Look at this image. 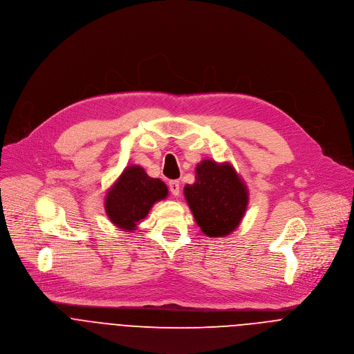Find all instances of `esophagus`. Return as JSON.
<instances>
[{"instance_id":"esophagus-1","label":"esophagus","mask_w":354,"mask_h":354,"mask_svg":"<svg viewBox=\"0 0 354 354\" xmlns=\"http://www.w3.org/2000/svg\"><path fill=\"white\" fill-rule=\"evenodd\" d=\"M168 186H169V192L174 196H179V193H180V182L179 180H171L168 183Z\"/></svg>"}]
</instances>
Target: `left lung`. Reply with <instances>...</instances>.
<instances>
[{
  "mask_svg": "<svg viewBox=\"0 0 354 354\" xmlns=\"http://www.w3.org/2000/svg\"><path fill=\"white\" fill-rule=\"evenodd\" d=\"M183 193L201 232L215 239L234 232L248 205V189L229 162L203 160Z\"/></svg>",
  "mask_w": 354,
  "mask_h": 354,
  "instance_id": "left-lung-1",
  "label": "left lung"
}]
</instances>
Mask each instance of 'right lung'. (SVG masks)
Masks as SVG:
<instances>
[{
    "instance_id": "add662e5",
    "label": "right lung",
    "mask_w": 354,
    "mask_h": 354,
    "mask_svg": "<svg viewBox=\"0 0 354 354\" xmlns=\"http://www.w3.org/2000/svg\"><path fill=\"white\" fill-rule=\"evenodd\" d=\"M167 196L168 187L161 179L150 178L139 165H131L107 190L104 209L111 223L131 232L147 216L151 207Z\"/></svg>"
}]
</instances>
